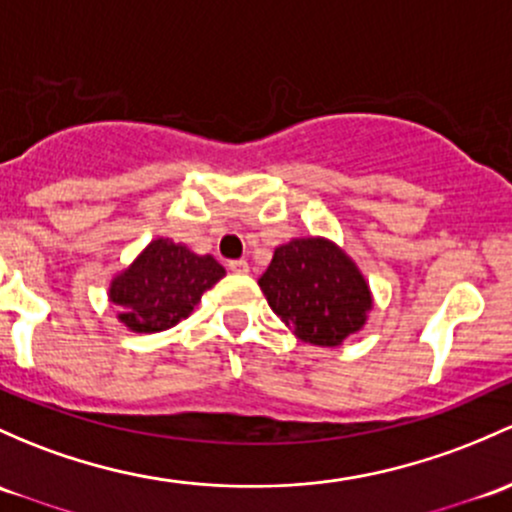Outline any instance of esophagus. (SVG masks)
I'll return each mask as SVG.
<instances>
[{
  "label": "esophagus",
  "instance_id": "34e87169",
  "mask_svg": "<svg viewBox=\"0 0 512 512\" xmlns=\"http://www.w3.org/2000/svg\"><path fill=\"white\" fill-rule=\"evenodd\" d=\"M228 267H230V272H235V274L250 272V265H247V260H233Z\"/></svg>",
  "mask_w": 512,
  "mask_h": 512
}]
</instances>
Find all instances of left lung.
Segmentation results:
<instances>
[{"label":"left lung","instance_id":"1","mask_svg":"<svg viewBox=\"0 0 512 512\" xmlns=\"http://www.w3.org/2000/svg\"><path fill=\"white\" fill-rule=\"evenodd\" d=\"M257 284L274 314L297 338L314 346H341L365 326L373 309L365 277L326 238H297L279 245Z\"/></svg>","mask_w":512,"mask_h":512}]
</instances>
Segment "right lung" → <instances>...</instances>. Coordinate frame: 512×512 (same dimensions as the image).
Segmentation results:
<instances>
[{
    "label": "right lung",
    "mask_w": 512,
    "mask_h": 512,
    "mask_svg": "<svg viewBox=\"0 0 512 512\" xmlns=\"http://www.w3.org/2000/svg\"><path fill=\"white\" fill-rule=\"evenodd\" d=\"M225 277L211 255H196L181 242L157 238L110 284L117 319L134 333H157L186 319L206 289Z\"/></svg>",
    "instance_id": "obj_1"
}]
</instances>
